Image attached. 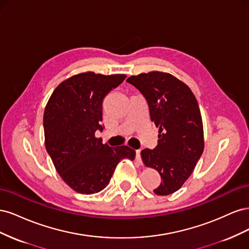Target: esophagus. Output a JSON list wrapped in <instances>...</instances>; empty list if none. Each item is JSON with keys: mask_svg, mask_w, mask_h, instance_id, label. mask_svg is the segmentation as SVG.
<instances>
[{"mask_svg": "<svg viewBox=\"0 0 249 249\" xmlns=\"http://www.w3.org/2000/svg\"><path fill=\"white\" fill-rule=\"evenodd\" d=\"M140 153H141V149H137V150H136V160H137L138 162H141Z\"/></svg>", "mask_w": 249, "mask_h": 249, "instance_id": "1", "label": "esophagus"}]
</instances>
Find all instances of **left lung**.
Instances as JSON below:
<instances>
[{
	"instance_id": "8db88e82",
	"label": "left lung",
	"mask_w": 249,
	"mask_h": 249,
	"mask_svg": "<svg viewBox=\"0 0 249 249\" xmlns=\"http://www.w3.org/2000/svg\"><path fill=\"white\" fill-rule=\"evenodd\" d=\"M126 82L144 95L152 122L159 127L155 149L141 150L143 164L160 173L154 192L169 195L191 176L205 148L200 110L191 89L171 73L142 72Z\"/></svg>"
}]
</instances>
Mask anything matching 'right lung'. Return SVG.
Wrapping results in <instances>:
<instances>
[{"mask_svg":"<svg viewBox=\"0 0 249 249\" xmlns=\"http://www.w3.org/2000/svg\"><path fill=\"white\" fill-rule=\"evenodd\" d=\"M125 74L81 72L64 80L53 91L43 114L44 144L59 176L81 194L107 187L117 164L134 160L126 145L111 147L95 137L103 131V100L122 84Z\"/></svg>","mask_w":249,"mask_h":249,"instance_id":"right-lung-1","label":"right lung"}]
</instances>
